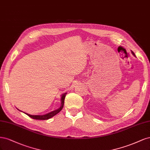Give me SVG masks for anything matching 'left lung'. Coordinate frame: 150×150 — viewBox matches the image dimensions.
Listing matches in <instances>:
<instances>
[{"mask_svg":"<svg viewBox=\"0 0 150 150\" xmlns=\"http://www.w3.org/2000/svg\"><path fill=\"white\" fill-rule=\"evenodd\" d=\"M132 52V54H133V55H134V53H133V52ZM134 56H135V55H134Z\"/></svg>","mask_w":150,"mask_h":150,"instance_id":"obj_1","label":"left lung"}]
</instances>
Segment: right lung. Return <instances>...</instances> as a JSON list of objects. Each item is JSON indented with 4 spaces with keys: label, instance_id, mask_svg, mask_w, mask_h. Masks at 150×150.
<instances>
[{
    "label": "right lung",
    "instance_id": "1",
    "mask_svg": "<svg viewBox=\"0 0 150 150\" xmlns=\"http://www.w3.org/2000/svg\"><path fill=\"white\" fill-rule=\"evenodd\" d=\"M66 93L63 94L62 95V98H61V106L59 108H58L57 110H54L53 111V112H50L49 113L47 114H45V115H29L28 113H25L26 115H27L28 117L33 118V119H35V120H48L49 119L52 117H54V116H55V115H57V113H59L60 111L62 110L63 107H64V100H65V96H66Z\"/></svg>",
    "mask_w": 150,
    "mask_h": 150
}]
</instances>
